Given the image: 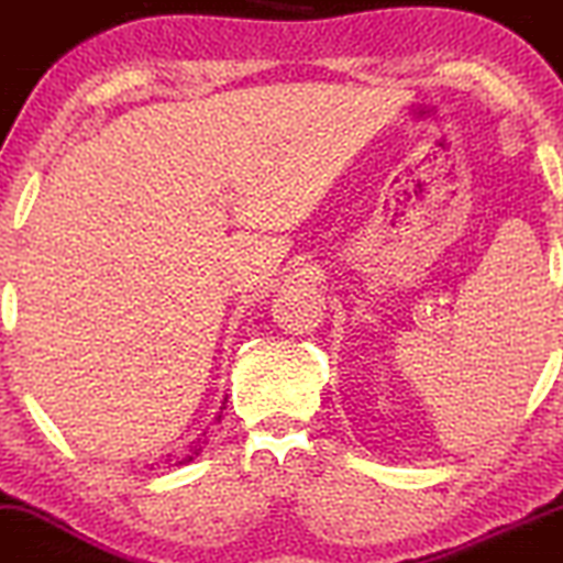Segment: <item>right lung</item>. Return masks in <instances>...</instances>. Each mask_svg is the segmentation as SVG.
Returning <instances> with one entry per match:
<instances>
[{"instance_id":"obj_1","label":"right lung","mask_w":563,"mask_h":563,"mask_svg":"<svg viewBox=\"0 0 563 563\" xmlns=\"http://www.w3.org/2000/svg\"><path fill=\"white\" fill-rule=\"evenodd\" d=\"M225 401H228V398H225ZM225 401H222V404H225ZM220 409H225V407H220ZM222 418V412L220 415H217V420H220ZM203 438H206V432H203ZM203 438H198V440H195V443L192 445H189V449H187V454H184L181 456V460H178L176 462V465H187V462H192L195 460V456H198L200 454V451H203V445H206V440Z\"/></svg>"}]
</instances>
